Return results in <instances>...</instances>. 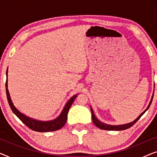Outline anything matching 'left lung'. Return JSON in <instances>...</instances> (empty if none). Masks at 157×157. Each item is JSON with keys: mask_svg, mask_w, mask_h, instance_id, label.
<instances>
[{"mask_svg": "<svg viewBox=\"0 0 157 157\" xmlns=\"http://www.w3.org/2000/svg\"><path fill=\"white\" fill-rule=\"evenodd\" d=\"M154 91L153 92V94H152V96H151V101H150L149 105H148L147 108L145 109L144 111H143L142 113H141L140 115L138 117L136 118V119L134 120V121H133L132 122H130V123H128V124H121V125H110V124H106L105 123H103L101 121H99L97 118L96 117L95 114H94V111L93 109H92L91 106H90V108H91V116H92V120H93V122L94 124H95V125L97 126L98 128H101V129H104V130H109V131H121V130H125V129H127V128H130L131 126H132L134 124L136 123V122L138 121V120L140 119V117L142 116L144 113L146 111H147V109L149 108L150 105L151 104V101H152V99H153V97H154Z\"/></svg>", "mask_w": 157, "mask_h": 157, "instance_id": "obj_1", "label": "left lung"}]
</instances>
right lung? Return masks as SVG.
<instances>
[{
	"label": "right lung",
	"mask_w": 157,
	"mask_h": 157,
	"mask_svg": "<svg viewBox=\"0 0 157 157\" xmlns=\"http://www.w3.org/2000/svg\"><path fill=\"white\" fill-rule=\"evenodd\" d=\"M6 96H7V99L9 104V106L11 109L14 114L23 122L25 125L31 129L36 131L38 132H53V131L59 130L65 125L66 120H67V114L73 102L76 98L78 94H75L68 101L65 106H64L63 110L60 115L56 119L50 121H40V120L32 119L31 117H27L26 115L23 114L14 106L13 103L11 98H10L9 91L8 89V68L6 71Z\"/></svg>",
	"instance_id": "obj_1"
}]
</instances>
